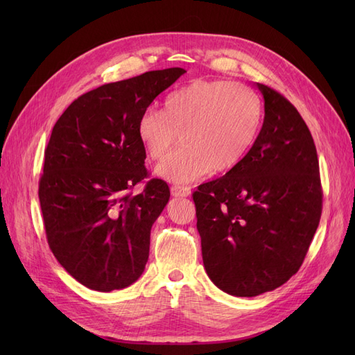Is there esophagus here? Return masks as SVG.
Segmentation results:
<instances>
[{
    "instance_id": "1",
    "label": "esophagus",
    "mask_w": 355,
    "mask_h": 355,
    "mask_svg": "<svg viewBox=\"0 0 355 355\" xmlns=\"http://www.w3.org/2000/svg\"><path fill=\"white\" fill-rule=\"evenodd\" d=\"M171 196H173V197H189L191 196V188L189 187L173 185V187H171Z\"/></svg>"
}]
</instances>
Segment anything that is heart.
<instances>
[{
  "label": "heart",
  "mask_w": 355,
  "mask_h": 355,
  "mask_svg": "<svg viewBox=\"0 0 355 355\" xmlns=\"http://www.w3.org/2000/svg\"><path fill=\"white\" fill-rule=\"evenodd\" d=\"M262 102L241 83L196 80L170 92L163 111L145 110L137 136L153 159H163L180 139L182 148L157 167L175 184L194 180L210 170L222 173L237 166L259 130Z\"/></svg>",
  "instance_id": "1"
}]
</instances>
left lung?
<instances>
[{
	"label": "left lung",
	"mask_w": 355,
	"mask_h": 355,
	"mask_svg": "<svg viewBox=\"0 0 355 355\" xmlns=\"http://www.w3.org/2000/svg\"><path fill=\"white\" fill-rule=\"evenodd\" d=\"M256 85L265 116L250 151L192 194L206 272L241 297L271 292L297 272L323 207L317 149L304 118L283 94Z\"/></svg>",
	"instance_id": "8db88e82"
}]
</instances>
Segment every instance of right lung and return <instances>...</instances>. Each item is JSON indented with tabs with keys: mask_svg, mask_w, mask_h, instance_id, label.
<instances>
[{
	"mask_svg": "<svg viewBox=\"0 0 355 355\" xmlns=\"http://www.w3.org/2000/svg\"><path fill=\"white\" fill-rule=\"evenodd\" d=\"M187 71L168 68L103 84L75 99L44 151L38 197L58 262L83 286L111 292L133 284L149 256L153 223L170 189L149 175L137 121Z\"/></svg>",
	"mask_w": 355,
	"mask_h": 355,
	"instance_id": "obj_1",
	"label": "right lung"
}]
</instances>
